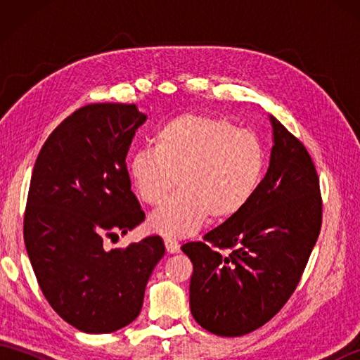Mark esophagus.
<instances>
[{"mask_svg":"<svg viewBox=\"0 0 360 360\" xmlns=\"http://www.w3.org/2000/svg\"><path fill=\"white\" fill-rule=\"evenodd\" d=\"M165 248L167 250L170 252V254H176V252H179V241L174 240V238H165Z\"/></svg>","mask_w":360,"mask_h":360,"instance_id":"1","label":"esophagus"}]
</instances>
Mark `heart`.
Returning a JSON list of instances; mask_svg holds the SVG:
<instances>
[{"mask_svg": "<svg viewBox=\"0 0 360 360\" xmlns=\"http://www.w3.org/2000/svg\"><path fill=\"white\" fill-rule=\"evenodd\" d=\"M264 170V150L255 134L226 119L184 114L160 127L153 147H142L128 164L136 196L158 205L150 227L168 236H184L205 219L226 221L254 198Z\"/></svg>", "mask_w": 360, "mask_h": 360, "instance_id": "b5f03b06", "label": "heart"}]
</instances>
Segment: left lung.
Returning <instances> with one entry per match:
<instances>
[{"instance_id":"1","label":"left lung","mask_w":360,"mask_h":360,"mask_svg":"<svg viewBox=\"0 0 360 360\" xmlns=\"http://www.w3.org/2000/svg\"><path fill=\"white\" fill-rule=\"evenodd\" d=\"M271 120V164L254 198L202 241L181 248L193 263L192 314L223 338L255 331L285 307L322 227L314 162L298 137Z\"/></svg>"}]
</instances>
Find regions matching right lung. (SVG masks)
Wrapping results in <instances>:
<instances>
[{
  "instance_id": "obj_1",
  "label": "right lung",
  "mask_w": 360,
  "mask_h": 360,
  "mask_svg": "<svg viewBox=\"0 0 360 360\" xmlns=\"http://www.w3.org/2000/svg\"><path fill=\"white\" fill-rule=\"evenodd\" d=\"M145 119L134 103L82 106L53 129L35 160L22 221L26 250L46 300L83 333L131 323L165 254L159 235L105 248V238L145 219L125 162Z\"/></svg>"
}]
</instances>
